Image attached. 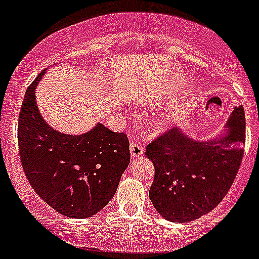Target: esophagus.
<instances>
[{"mask_svg": "<svg viewBox=\"0 0 259 259\" xmlns=\"http://www.w3.org/2000/svg\"><path fill=\"white\" fill-rule=\"evenodd\" d=\"M143 152H144V149L141 144L137 143V142H134V141H132V143H130V154H132L133 158H138V157H141L142 154H143Z\"/></svg>", "mask_w": 259, "mask_h": 259, "instance_id": "34e87169", "label": "esophagus"}]
</instances>
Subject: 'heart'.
I'll return each mask as SVG.
<instances>
[{
    "label": "heart",
    "mask_w": 259,
    "mask_h": 259,
    "mask_svg": "<svg viewBox=\"0 0 259 259\" xmlns=\"http://www.w3.org/2000/svg\"><path fill=\"white\" fill-rule=\"evenodd\" d=\"M188 110V102L185 100H181L180 102L176 103L172 108L166 111L165 113L162 115H159L158 117L156 118V121H154V129L157 132H165V130L170 129L172 126L174 122L176 120L181 117V116L184 115Z\"/></svg>",
    "instance_id": "b5f03b06"
}]
</instances>
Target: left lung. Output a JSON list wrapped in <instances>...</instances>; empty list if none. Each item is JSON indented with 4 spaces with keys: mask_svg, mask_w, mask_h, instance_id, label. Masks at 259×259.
<instances>
[{
    "mask_svg": "<svg viewBox=\"0 0 259 259\" xmlns=\"http://www.w3.org/2000/svg\"><path fill=\"white\" fill-rule=\"evenodd\" d=\"M244 142L240 105L216 138L197 141L175 127L148 144L146 156L154 165L149 199L156 211L171 222L194 221L211 212L235 180Z\"/></svg>",
    "mask_w": 259,
    "mask_h": 259,
    "instance_id": "8db88e82",
    "label": "left lung"
}]
</instances>
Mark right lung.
Wrapping results in <instances>:
<instances>
[{"mask_svg": "<svg viewBox=\"0 0 259 259\" xmlns=\"http://www.w3.org/2000/svg\"><path fill=\"white\" fill-rule=\"evenodd\" d=\"M42 71L26 91L19 115L18 139L24 172L31 188L55 211L88 219L115 195L130 163L129 141L101 122L79 135L51 127L38 110L35 88Z\"/></svg>", "mask_w": 259, "mask_h": 259, "instance_id": "1", "label": "right lung"}]
</instances>
